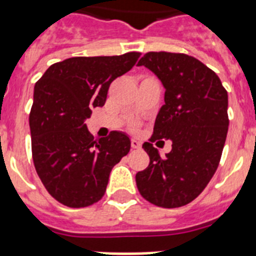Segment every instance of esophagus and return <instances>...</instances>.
Returning <instances> with one entry per match:
<instances>
[{
    "label": "esophagus",
    "mask_w": 256,
    "mask_h": 256,
    "mask_svg": "<svg viewBox=\"0 0 256 256\" xmlns=\"http://www.w3.org/2000/svg\"><path fill=\"white\" fill-rule=\"evenodd\" d=\"M130 144H132L133 148H141V142L137 141V140H136V138L130 140Z\"/></svg>",
    "instance_id": "1"
}]
</instances>
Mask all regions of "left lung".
I'll return each instance as SVG.
<instances>
[{
  "label": "left lung",
  "mask_w": 256,
  "mask_h": 256,
  "mask_svg": "<svg viewBox=\"0 0 256 256\" xmlns=\"http://www.w3.org/2000/svg\"><path fill=\"white\" fill-rule=\"evenodd\" d=\"M142 65L162 80L165 104L150 142L142 144L150 164L136 174V183L151 204L180 208L204 191L218 168L230 124L228 94L212 69L186 54L148 52ZM158 139L172 140L165 158L152 146Z\"/></svg>",
  "instance_id": "8db88e82"
}]
</instances>
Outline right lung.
I'll use <instances>...</instances> for the list:
<instances>
[{
  "instance_id": "1",
  "label": "right lung",
  "mask_w": 256,
  "mask_h": 256,
  "mask_svg": "<svg viewBox=\"0 0 256 256\" xmlns=\"http://www.w3.org/2000/svg\"><path fill=\"white\" fill-rule=\"evenodd\" d=\"M140 52L70 58L52 64L34 86L29 114L32 155L52 198L69 208L101 200L110 172L130 150L126 134L112 130L94 140L86 119L105 105L114 79L134 66Z\"/></svg>"
}]
</instances>
